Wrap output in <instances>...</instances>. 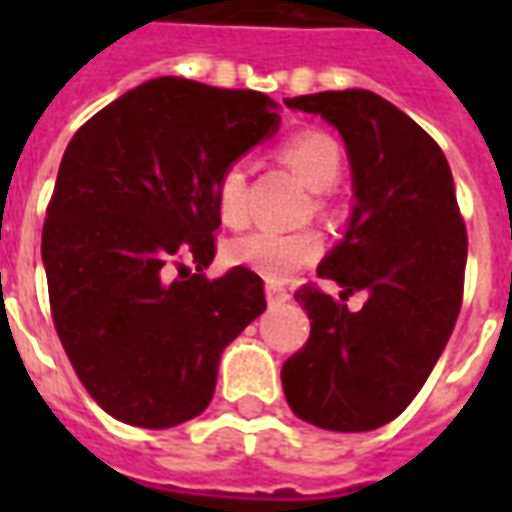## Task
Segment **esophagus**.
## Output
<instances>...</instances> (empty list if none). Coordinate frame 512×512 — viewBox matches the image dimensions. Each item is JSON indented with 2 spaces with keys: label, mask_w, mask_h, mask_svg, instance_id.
Returning <instances> with one entry per match:
<instances>
[{
  "label": "esophagus",
  "mask_w": 512,
  "mask_h": 512,
  "mask_svg": "<svg viewBox=\"0 0 512 512\" xmlns=\"http://www.w3.org/2000/svg\"><path fill=\"white\" fill-rule=\"evenodd\" d=\"M266 299L271 307H277V304H285V301H290V293L282 285H277V282H268L266 285Z\"/></svg>",
  "instance_id": "34e87169"
}]
</instances>
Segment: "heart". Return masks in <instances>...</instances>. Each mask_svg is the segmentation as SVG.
<instances>
[{
	"label": "heart",
	"mask_w": 512,
	"mask_h": 512,
	"mask_svg": "<svg viewBox=\"0 0 512 512\" xmlns=\"http://www.w3.org/2000/svg\"><path fill=\"white\" fill-rule=\"evenodd\" d=\"M279 158L288 164L296 178L310 186L312 191H323L334 186L343 169V150L332 136L323 131H299L288 136L279 145ZM216 211L227 227H244L246 224V167L244 161H230L219 172L213 186ZM315 211L329 216L332 205L326 197H315ZM323 252V235L318 230H296V233H257L241 235L227 246V260L235 266L257 271L260 277L271 282H285L299 268L312 266Z\"/></svg>",
	"instance_id": "heart-1"
}]
</instances>
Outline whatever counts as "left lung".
Segmentation results:
<instances>
[{
    "label": "left lung",
    "instance_id": "8db88e82",
    "mask_svg": "<svg viewBox=\"0 0 512 512\" xmlns=\"http://www.w3.org/2000/svg\"><path fill=\"white\" fill-rule=\"evenodd\" d=\"M343 134L354 172V213L343 244L318 266L359 312L315 285L296 301L310 340L282 365L293 414L315 428L359 433L403 414L439 362L458 321L466 224L447 158L433 136L370 90L288 98Z\"/></svg>",
    "mask_w": 512,
    "mask_h": 512
}]
</instances>
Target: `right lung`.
I'll use <instances>...</instances> for the list:
<instances>
[{
  "label": "right lung",
  "mask_w": 512,
  "mask_h": 512,
  "mask_svg": "<svg viewBox=\"0 0 512 512\" xmlns=\"http://www.w3.org/2000/svg\"><path fill=\"white\" fill-rule=\"evenodd\" d=\"M277 128L268 95L161 76L65 147L40 244L51 318L84 389L120 422L158 430L202 414L222 351L266 310L255 271L205 268L219 172Z\"/></svg>",
  "instance_id": "obj_1"
}]
</instances>
